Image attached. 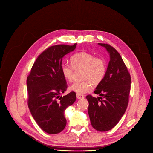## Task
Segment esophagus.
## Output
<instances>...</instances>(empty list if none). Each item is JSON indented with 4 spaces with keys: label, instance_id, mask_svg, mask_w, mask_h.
Here are the masks:
<instances>
[{
    "label": "esophagus",
    "instance_id": "esophagus-1",
    "mask_svg": "<svg viewBox=\"0 0 153 153\" xmlns=\"http://www.w3.org/2000/svg\"><path fill=\"white\" fill-rule=\"evenodd\" d=\"M76 96H77V98L78 99H84V96L82 95L77 94Z\"/></svg>",
    "mask_w": 153,
    "mask_h": 153
}]
</instances>
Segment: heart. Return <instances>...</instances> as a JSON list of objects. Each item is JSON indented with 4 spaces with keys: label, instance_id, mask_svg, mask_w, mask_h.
<instances>
[{
    "label": "heart",
    "instance_id": "heart-1",
    "mask_svg": "<svg viewBox=\"0 0 153 153\" xmlns=\"http://www.w3.org/2000/svg\"><path fill=\"white\" fill-rule=\"evenodd\" d=\"M72 65L63 63L61 66V72L63 77L69 81L74 77V69H83L82 76L85 81H76L72 83L69 89L78 94H84L92 90V82L99 84L105 76L106 65L101 58H95L92 54L82 51L76 53L71 58Z\"/></svg>",
    "mask_w": 153,
    "mask_h": 153
}]
</instances>
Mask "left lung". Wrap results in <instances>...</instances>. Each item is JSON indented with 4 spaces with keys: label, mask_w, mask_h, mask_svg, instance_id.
<instances>
[{
    "label": "left lung",
    "mask_w": 153,
    "mask_h": 153,
    "mask_svg": "<svg viewBox=\"0 0 153 153\" xmlns=\"http://www.w3.org/2000/svg\"><path fill=\"white\" fill-rule=\"evenodd\" d=\"M105 48L110 61L102 81L95 88L97 98L87 95L88 114L94 129L107 131L122 118L127 108L131 87V77L121 56L114 47L98 43Z\"/></svg>",
    "instance_id": "obj_1"
}]
</instances>
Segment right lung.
<instances>
[{
	"label": "right lung",
	"mask_w": 153,
	"mask_h": 153,
	"mask_svg": "<svg viewBox=\"0 0 153 153\" xmlns=\"http://www.w3.org/2000/svg\"><path fill=\"white\" fill-rule=\"evenodd\" d=\"M76 45L48 48L38 56L27 77L28 108L38 126L47 133L57 134L64 129L67 123L64 111L76 100L74 92L61 95L67 88L61 72L62 58Z\"/></svg>",
	"instance_id": "right-lung-1"
}]
</instances>
